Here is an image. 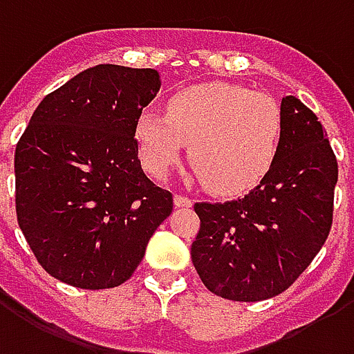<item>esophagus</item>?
I'll use <instances>...</instances> for the list:
<instances>
[{
	"label": "esophagus",
	"mask_w": 354,
	"mask_h": 354,
	"mask_svg": "<svg viewBox=\"0 0 354 354\" xmlns=\"http://www.w3.org/2000/svg\"><path fill=\"white\" fill-rule=\"evenodd\" d=\"M174 204L178 208H189L193 201L189 197H184V195H174Z\"/></svg>",
	"instance_id": "obj_1"
}]
</instances>
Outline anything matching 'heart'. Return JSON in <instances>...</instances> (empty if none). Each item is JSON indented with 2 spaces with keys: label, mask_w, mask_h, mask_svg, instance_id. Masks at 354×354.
<instances>
[{
  "label": "heart",
  "mask_w": 354,
  "mask_h": 354,
  "mask_svg": "<svg viewBox=\"0 0 354 354\" xmlns=\"http://www.w3.org/2000/svg\"><path fill=\"white\" fill-rule=\"evenodd\" d=\"M276 99L234 84H198L176 91L167 114L144 109L135 137L144 167L167 178L189 144L197 176L223 195L251 189L274 167L281 146Z\"/></svg>",
  "instance_id": "b5f03b06"
}]
</instances>
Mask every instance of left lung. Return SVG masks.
<instances>
[{
  "label": "left lung",
  "instance_id": "left-lung-1",
  "mask_svg": "<svg viewBox=\"0 0 354 354\" xmlns=\"http://www.w3.org/2000/svg\"><path fill=\"white\" fill-rule=\"evenodd\" d=\"M281 146L245 197L197 203L191 243L198 277L214 295L259 302L289 289L326 242L337 161L323 125L297 97L281 99Z\"/></svg>",
  "mask_w": 354,
  "mask_h": 354
}]
</instances>
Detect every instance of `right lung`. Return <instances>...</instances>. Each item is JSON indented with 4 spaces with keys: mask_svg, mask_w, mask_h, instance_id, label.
Returning <instances> with one entry per match:
<instances>
[{
    "mask_svg": "<svg viewBox=\"0 0 354 354\" xmlns=\"http://www.w3.org/2000/svg\"><path fill=\"white\" fill-rule=\"evenodd\" d=\"M156 69L103 64L44 97L15 151L17 217L50 276L78 289L127 281L172 193L144 174L135 125Z\"/></svg>",
    "mask_w": 354,
    "mask_h": 354,
    "instance_id": "obj_1",
    "label": "right lung"
}]
</instances>
